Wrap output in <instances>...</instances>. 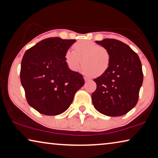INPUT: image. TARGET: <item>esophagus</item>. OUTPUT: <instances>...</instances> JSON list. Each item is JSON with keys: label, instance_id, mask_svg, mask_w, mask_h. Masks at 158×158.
I'll return each mask as SVG.
<instances>
[{"label": "esophagus", "instance_id": "1", "mask_svg": "<svg viewBox=\"0 0 158 158\" xmlns=\"http://www.w3.org/2000/svg\"><path fill=\"white\" fill-rule=\"evenodd\" d=\"M84 81H85V82H87V81H90V79H89V78H87V77H84Z\"/></svg>", "mask_w": 158, "mask_h": 158}]
</instances>
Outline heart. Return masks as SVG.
Segmentation results:
<instances>
[{
    "label": "heart",
    "instance_id": "heart-1",
    "mask_svg": "<svg viewBox=\"0 0 158 158\" xmlns=\"http://www.w3.org/2000/svg\"><path fill=\"white\" fill-rule=\"evenodd\" d=\"M74 50H67L65 54L66 63L72 71H77L82 63V72L86 76L98 77L107 71L110 62L107 49L93 42L81 40L74 44Z\"/></svg>",
    "mask_w": 158,
    "mask_h": 158
}]
</instances>
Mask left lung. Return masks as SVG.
<instances>
[{
    "mask_svg": "<svg viewBox=\"0 0 158 158\" xmlns=\"http://www.w3.org/2000/svg\"><path fill=\"white\" fill-rule=\"evenodd\" d=\"M109 50L107 71L94 79L96 89L91 94L95 109L108 116H121L135 107L143 81L142 64L130 47L115 39L96 41Z\"/></svg>",
    "mask_w": 158,
    "mask_h": 158,
    "instance_id": "1",
    "label": "left lung"
}]
</instances>
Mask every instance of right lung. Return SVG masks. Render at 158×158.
<instances>
[{
	"instance_id": "obj_1",
	"label": "right lung",
	"mask_w": 158,
	"mask_h": 158,
	"mask_svg": "<svg viewBox=\"0 0 158 158\" xmlns=\"http://www.w3.org/2000/svg\"><path fill=\"white\" fill-rule=\"evenodd\" d=\"M76 40L49 37L25 52L21 62L20 81L27 103L47 116L62 114L84 84L83 76L72 71L65 54Z\"/></svg>"
}]
</instances>
